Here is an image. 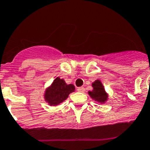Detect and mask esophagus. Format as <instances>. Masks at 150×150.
Returning <instances> with one entry per match:
<instances>
[{
    "instance_id": "obj_1",
    "label": "esophagus",
    "mask_w": 150,
    "mask_h": 150,
    "mask_svg": "<svg viewBox=\"0 0 150 150\" xmlns=\"http://www.w3.org/2000/svg\"><path fill=\"white\" fill-rule=\"evenodd\" d=\"M77 91L79 92H85V88L84 87H79L77 88Z\"/></svg>"
}]
</instances>
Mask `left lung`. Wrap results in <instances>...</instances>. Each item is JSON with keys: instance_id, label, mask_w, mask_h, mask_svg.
<instances>
[{"instance_id": "left-lung-1", "label": "left lung", "mask_w": 150, "mask_h": 150, "mask_svg": "<svg viewBox=\"0 0 150 150\" xmlns=\"http://www.w3.org/2000/svg\"><path fill=\"white\" fill-rule=\"evenodd\" d=\"M92 87L93 90L88 92V95L98 103H105L107 100L108 95L105 92L102 82L99 80H96L92 83Z\"/></svg>"}]
</instances>
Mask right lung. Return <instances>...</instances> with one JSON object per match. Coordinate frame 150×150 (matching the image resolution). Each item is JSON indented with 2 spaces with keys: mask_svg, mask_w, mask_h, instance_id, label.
<instances>
[{
  "mask_svg": "<svg viewBox=\"0 0 150 150\" xmlns=\"http://www.w3.org/2000/svg\"><path fill=\"white\" fill-rule=\"evenodd\" d=\"M74 91L75 86L73 85H67L63 79L57 78L52 86L46 89L45 98L50 105H57L65 100L69 95Z\"/></svg>",
  "mask_w": 150,
  "mask_h": 150,
  "instance_id": "1",
  "label": "right lung"
}]
</instances>
